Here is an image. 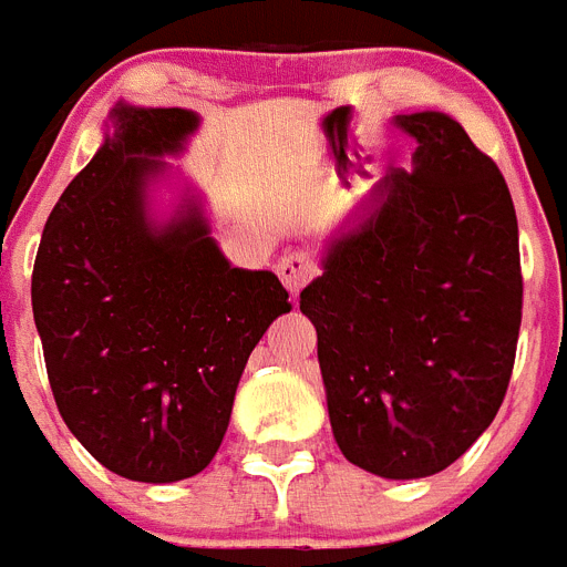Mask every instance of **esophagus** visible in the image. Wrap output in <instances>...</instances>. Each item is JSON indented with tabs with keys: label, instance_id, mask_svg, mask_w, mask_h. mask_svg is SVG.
Returning <instances> with one entry per match:
<instances>
[{
	"label": "esophagus",
	"instance_id": "obj_1",
	"mask_svg": "<svg viewBox=\"0 0 567 567\" xmlns=\"http://www.w3.org/2000/svg\"><path fill=\"white\" fill-rule=\"evenodd\" d=\"M276 274H279V279H282V285L288 288V291L299 293L313 279V274H317V265H313L306 254H299L297 250V254H288L279 259V265H276Z\"/></svg>",
	"mask_w": 567,
	"mask_h": 567
}]
</instances>
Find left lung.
<instances>
[{"instance_id":"obj_1","label":"left lung","mask_w":567,"mask_h":567,"mask_svg":"<svg viewBox=\"0 0 567 567\" xmlns=\"http://www.w3.org/2000/svg\"><path fill=\"white\" fill-rule=\"evenodd\" d=\"M415 141L326 241L299 293L328 417L354 467L426 478L467 453L511 383L518 225L498 166L444 112L394 114Z\"/></svg>"}]
</instances>
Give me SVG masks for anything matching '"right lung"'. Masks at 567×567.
<instances>
[{"label":"right lung","mask_w":567,"mask_h":567,"mask_svg":"<svg viewBox=\"0 0 567 567\" xmlns=\"http://www.w3.org/2000/svg\"><path fill=\"white\" fill-rule=\"evenodd\" d=\"M193 109L114 103L103 144L54 204L31 302L65 426L112 473L173 484L221 446L247 357L291 311L270 270L233 268L178 158ZM176 204L161 212L157 189Z\"/></svg>","instance_id":"add662e5"}]
</instances>
